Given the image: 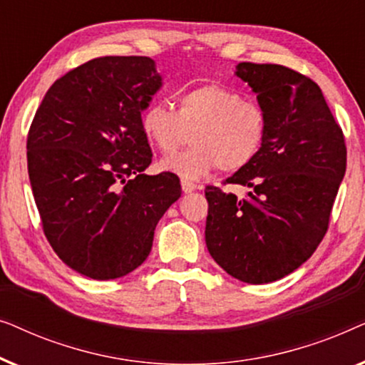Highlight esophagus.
<instances>
[{
    "label": "esophagus",
    "instance_id": "34e87169",
    "mask_svg": "<svg viewBox=\"0 0 365 365\" xmlns=\"http://www.w3.org/2000/svg\"><path fill=\"white\" fill-rule=\"evenodd\" d=\"M181 187H182V191L186 192V194L196 191V189H197L196 184L191 182V181H186V179H182V181H181Z\"/></svg>",
    "mask_w": 365,
    "mask_h": 365
}]
</instances>
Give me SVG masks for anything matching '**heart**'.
Segmentation results:
<instances>
[{
	"label": "heart",
	"instance_id": "b5f03b06",
	"mask_svg": "<svg viewBox=\"0 0 365 365\" xmlns=\"http://www.w3.org/2000/svg\"><path fill=\"white\" fill-rule=\"evenodd\" d=\"M144 138L163 154L182 146L186 151L161 163L186 181H197L219 168L234 173L246 168L261 151L267 134L264 109L221 84H204L182 93L174 111L164 101H153L141 113Z\"/></svg>",
	"mask_w": 365,
	"mask_h": 365
}]
</instances>
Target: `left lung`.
Returning a JSON list of instances; mask_svg holds the SVG:
<instances>
[{"mask_svg": "<svg viewBox=\"0 0 365 365\" xmlns=\"http://www.w3.org/2000/svg\"><path fill=\"white\" fill-rule=\"evenodd\" d=\"M267 119L261 151L227 182L247 199L207 186L206 246L229 276L267 284L312 256L346 174L347 151L321 88L281 64L239 63Z\"/></svg>", "mask_w": 365, "mask_h": 365, "instance_id": "left-lung-1", "label": "left lung"}]
</instances>
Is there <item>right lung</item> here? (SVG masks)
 <instances>
[{
  "label": "right lung",
  "instance_id": "add662e5",
  "mask_svg": "<svg viewBox=\"0 0 365 365\" xmlns=\"http://www.w3.org/2000/svg\"><path fill=\"white\" fill-rule=\"evenodd\" d=\"M163 86L146 56H103L54 81L28 134V174L59 259L109 281L146 261L154 229L181 197L176 174H144L141 113Z\"/></svg>",
  "mask_w": 365,
  "mask_h": 365
}]
</instances>
